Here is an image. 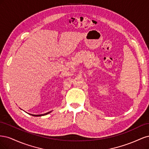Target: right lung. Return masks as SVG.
<instances>
[{
	"label": "right lung",
	"mask_w": 149,
	"mask_h": 149,
	"mask_svg": "<svg viewBox=\"0 0 149 149\" xmlns=\"http://www.w3.org/2000/svg\"><path fill=\"white\" fill-rule=\"evenodd\" d=\"M49 112H47V113H45V114H40V115H34V114H30V115H31V116H45V115H47V114H49Z\"/></svg>",
	"instance_id": "obj_1"
}]
</instances>
